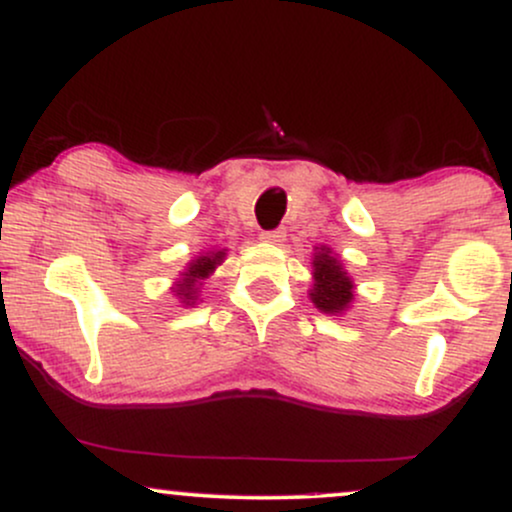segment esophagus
Masks as SVG:
<instances>
[{
  "mask_svg": "<svg viewBox=\"0 0 512 512\" xmlns=\"http://www.w3.org/2000/svg\"><path fill=\"white\" fill-rule=\"evenodd\" d=\"M262 240L269 245H281L286 240V233L284 231H264Z\"/></svg>",
  "mask_w": 512,
  "mask_h": 512,
  "instance_id": "1",
  "label": "esophagus"
}]
</instances>
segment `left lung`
Returning a JSON list of instances; mask_svg holds the SVG:
<instances>
[{
	"instance_id": "obj_1",
	"label": "left lung",
	"mask_w": 512,
	"mask_h": 512,
	"mask_svg": "<svg viewBox=\"0 0 512 512\" xmlns=\"http://www.w3.org/2000/svg\"><path fill=\"white\" fill-rule=\"evenodd\" d=\"M313 286L308 298L320 313L342 317L356 301V284L344 269V260L327 245L313 250Z\"/></svg>"
}]
</instances>
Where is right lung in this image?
<instances>
[{
	"label": "right lung",
	"mask_w": 512,
	"mask_h": 512,
	"mask_svg": "<svg viewBox=\"0 0 512 512\" xmlns=\"http://www.w3.org/2000/svg\"><path fill=\"white\" fill-rule=\"evenodd\" d=\"M223 260H226V248H209L185 264V269L170 286V291L182 303V308H195L197 303H202L204 281L216 272V267Z\"/></svg>",
	"instance_id": "add662e5"
}]
</instances>
